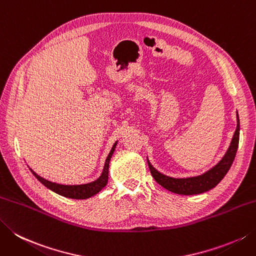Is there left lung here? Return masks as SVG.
<instances>
[{"mask_svg":"<svg viewBox=\"0 0 256 256\" xmlns=\"http://www.w3.org/2000/svg\"><path fill=\"white\" fill-rule=\"evenodd\" d=\"M236 130H235L234 135L232 138V141L230 143V146L228 151L225 152L224 156L221 161L218 164H215L213 168H211L204 173L196 175V176L191 178H172L168 176L160 171H158L151 162L148 161V168L151 171L152 176L154 178L161 186L166 188L168 191L181 194V195H194V194H201L204 192H208L210 190L216 186V185L222 181L223 178L228 172L235 158V155L238 152V140H240V118L236 111Z\"/></svg>","mask_w":256,"mask_h":256,"instance_id":"1","label":"left lung"}]
</instances>
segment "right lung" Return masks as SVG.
Here are the masks:
<instances>
[{
  "instance_id": "obj_1",
  "label": "right lung",
  "mask_w": 256,
  "mask_h": 256,
  "mask_svg": "<svg viewBox=\"0 0 256 256\" xmlns=\"http://www.w3.org/2000/svg\"><path fill=\"white\" fill-rule=\"evenodd\" d=\"M116 145H118V141L114 143V145L111 148V151H110V153L108 155L106 160H105L103 171H102L101 175H100V178L91 183L81 184V185H63V184L51 182L46 178L40 176V175L35 173L32 168H30V171L32 172L34 176L36 178L45 188L51 190V191H53L54 193L62 195V196H64V198H74V200L90 198L94 196L95 194H98L100 191H102V190L105 188V185L108 184L110 161H111L112 155L115 151V148H116Z\"/></svg>"
}]
</instances>
